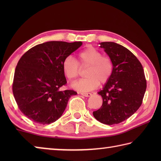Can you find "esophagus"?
<instances>
[{
	"mask_svg": "<svg viewBox=\"0 0 161 161\" xmlns=\"http://www.w3.org/2000/svg\"><path fill=\"white\" fill-rule=\"evenodd\" d=\"M80 94H81V95H83V96L86 97L92 96V94H91V93H84V92H81V93H80Z\"/></svg>",
	"mask_w": 161,
	"mask_h": 161,
	"instance_id": "obj_1",
	"label": "esophagus"
}]
</instances>
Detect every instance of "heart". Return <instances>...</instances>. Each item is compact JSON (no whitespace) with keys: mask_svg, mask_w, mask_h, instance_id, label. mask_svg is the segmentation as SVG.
Listing matches in <instances>:
<instances>
[{"mask_svg":"<svg viewBox=\"0 0 161 161\" xmlns=\"http://www.w3.org/2000/svg\"><path fill=\"white\" fill-rule=\"evenodd\" d=\"M81 67H87L85 75L73 84V87L81 92H89L96 89L101 84H106L110 80L114 70L113 62L110 58L94 47L89 46L79 54ZM62 71L68 80L75 81L80 72L78 62L72 56H68L62 62Z\"/></svg>","mask_w":161,"mask_h":161,"instance_id":"b5f03b06","label":"heart"}]
</instances>
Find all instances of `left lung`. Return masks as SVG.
<instances>
[{
  "label": "left lung",
  "instance_id": "1",
  "mask_svg": "<svg viewBox=\"0 0 161 161\" xmlns=\"http://www.w3.org/2000/svg\"><path fill=\"white\" fill-rule=\"evenodd\" d=\"M113 62L112 75L102 90V106L93 112L101 123L118 124L131 116L141 107L146 89L142 64L131 52L113 42L99 43Z\"/></svg>",
  "mask_w": 161,
  "mask_h": 161
}]
</instances>
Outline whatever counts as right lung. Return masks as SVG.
Here are the masks:
<instances>
[{
	"label": "right lung",
	"instance_id": "obj_1",
	"mask_svg": "<svg viewBox=\"0 0 161 161\" xmlns=\"http://www.w3.org/2000/svg\"><path fill=\"white\" fill-rule=\"evenodd\" d=\"M82 45L81 42L50 41L35 45L19 59L13 82V93L22 113L40 124L57 121L68 100L77 93L60 88L67 80L62 62Z\"/></svg>",
	"mask_w": 161,
	"mask_h": 161
}]
</instances>
